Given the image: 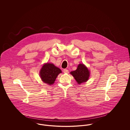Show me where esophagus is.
Listing matches in <instances>:
<instances>
[{
    "instance_id": "34e87169",
    "label": "esophagus",
    "mask_w": 130,
    "mask_h": 130,
    "mask_svg": "<svg viewBox=\"0 0 130 130\" xmlns=\"http://www.w3.org/2000/svg\"><path fill=\"white\" fill-rule=\"evenodd\" d=\"M63 72L65 74H68L69 73V71L67 69H64L63 70Z\"/></svg>"
}]
</instances>
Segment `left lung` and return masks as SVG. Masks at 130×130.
<instances>
[{"label": "left lung", "mask_w": 130, "mask_h": 130, "mask_svg": "<svg viewBox=\"0 0 130 130\" xmlns=\"http://www.w3.org/2000/svg\"><path fill=\"white\" fill-rule=\"evenodd\" d=\"M78 84L85 82L89 78L90 72L83 64H79L76 70L70 73Z\"/></svg>", "instance_id": "left-lung-1"}]
</instances>
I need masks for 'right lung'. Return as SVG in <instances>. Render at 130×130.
Wrapping results in <instances>:
<instances>
[{
  "label": "right lung",
  "mask_w": 130,
  "mask_h": 130,
  "mask_svg": "<svg viewBox=\"0 0 130 130\" xmlns=\"http://www.w3.org/2000/svg\"><path fill=\"white\" fill-rule=\"evenodd\" d=\"M39 74L42 81L51 85L54 83L57 75L61 73V70L52 63L44 64L41 69Z\"/></svg>",
  "instance_id": "add662e5"
}]
</instances>
